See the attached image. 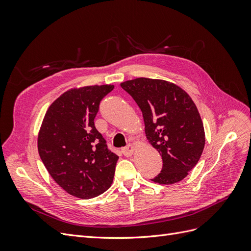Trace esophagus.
Listing matches in <instances>:
<instances>
[{
    "label": "esophagus",
    "mask_w": 251,
    "mask_h": 251,
    "mask_svg": "<svg viewBox=\"0 0 251 251\" xmlns=\"http://www.w3.org/2000/svg\"><path fill=\"white\" fill-rule=\"evenodd\" d=\"M135 150H136V146H134V144H127L126 148L123 149V153H124L125 156L128 157V156L133 155Z\"/></svg>",
    "instance_id": "34e87169"
}]
</instances>
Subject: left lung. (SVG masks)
<instances>
[{"instance_id": "left-lung-1", "label": "left lung", "mask_w": 251, "mask_h": 251, "mask_svg": "<svg viewBox=\"0 0 251 251\" xmlns=\"http://www.w3.org/2000/svg\"><path fill=\"white\" fill-rule=\"evenodd\" d=\"M120 86L138 104L147 139L162 157L161 173L151 181L169 185L183 180L205 146L203 123L192 97L163 79L138 77Z\"/></svg>"}]
</instances>
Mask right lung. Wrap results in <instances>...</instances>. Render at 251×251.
<instances>
[{
  "mask_svg": "<svg viewBox=\"0 0 251 251\" xmlns=\"http://www.w3.org/2000/svg\"><path fill=\"white\" fill-rule=\"evenodd\" d=\"M113 85L72 88L53 101L43 118L37 150L52 179L65 192L91 199L111 186L118 156L107 148L94 118Z\"/></svg>",
  "mask_w": 251,
  "mask_h": 251,
  "instance_id": "1",
  "label": "right lung"
}]
</instances>
